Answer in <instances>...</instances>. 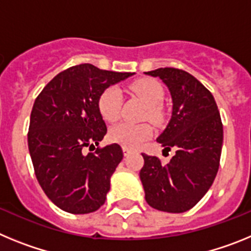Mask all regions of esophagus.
<instances>
[{
    "mask_svg": "<svg viewBox=\"0 0 251 251\" xmlns=\"http://www.w3.org/2000/svg\"><path fill=\"white\" fill-rule=\"evenodd\" d=\"M129 153H130V150H128L127 147H123V154H124V156H128Z\"/></svg>",
    "mask_w": 251,
    "mask_h": 251,
    "instance_id": "1",
    "label": "esophagus"
}]
</instances>
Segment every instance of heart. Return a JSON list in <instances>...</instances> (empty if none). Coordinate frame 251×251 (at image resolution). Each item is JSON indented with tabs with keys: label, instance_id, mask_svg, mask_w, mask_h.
Here are the masks:
<instances>
[{
	"label": "heart",
	"instance_id": "1",
	"mask_svg": "<svg viewBox=\"0 0 251 251\" xmlns=\"http://www.w3.org/2000/svg\"><path fill=\"white\" fill-rule=\"evenodd\" d=\"M132 90L139 95L150 105V117L154 121L159 119V105L165 98V90L161 83L154 79H139L132 84ZM122 92L117 86L106 88L99 97L98 106L101 117L106 122H114L121 114ZM152 127L147 123H130L121 122L110 128L109 137L113 142L123 147L137 148L146 139L152 136Z\"/></svg>",
	"mask_w": 251,
	"mask_h": 251
}]
</instances>
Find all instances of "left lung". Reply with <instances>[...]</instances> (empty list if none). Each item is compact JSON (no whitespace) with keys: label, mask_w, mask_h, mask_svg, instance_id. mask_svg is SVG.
<instances>
[{"label":"left lung","mask_w":251,"mask_h":251,"mask_svg":"<svg viewBox=\"0 0 251 251\" xmlns=\"http://www.w3.org/2000/svg\"><path fill=\"white\" fill-rule=\"evenodd\" d=\"M159 77L172 98V114L157 142L176 153L167 165L142 153L139 172L151 207L179 214L194 207L211 187L223 148V123L214 97L185 70L159 68L145 73Z\"/></svg>","instance_id":"1"}]
</instances>
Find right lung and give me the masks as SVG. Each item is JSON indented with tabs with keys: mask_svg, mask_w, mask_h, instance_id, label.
<instances>
[{
	"mask_svg": "<svg viewBox=\"0 0 251 251\" xmlns=\"http://www.w3.org/2000/svg\"><path fill=\"white\" fill-rule=\"evenodd\" d=\"M132 75L80 64L59 73L35 100L28 151L40 186L64 211L89 214L105 202L123 151L117 143L89 153L85 148L95 149L106 134L100 94Z\"/></svg>",
	"mask_w": 251,
	"mask_h": 251,
	"instance_id": "right-lung-1",
	"label": "right lung"
}]
</instances>
